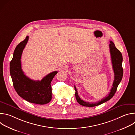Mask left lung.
<instances>
[{"label": "left lung", "mask_w": 135, "mask_h": 135, "mask_svg": "<svg viewBox=\"0 0 135 135\" xmlns=\"http://www.w3.org/2000/svg\"><path fill=\"white\" fill-rule=\"evenodd\" d=\"M109 44V50L111 56L112 64L113 66V69L114 73V80L112 85V89L110 91V92L108 93V95L106 97L101 99V100L98 101V102L90 103L89 102H84L82 99H81L78 95V91L74 86L75 90V97L76 100L81 105L85 106V107H94L96 106H98L103 103H104L109 100H110L115 94V92L117 91L118 86L120 84V82L122 80L123 70L122 68V60L123 57L122 55L121 52L116 47L112 41H110Z\"/></svg>", "instance_id": "8db88e82"}]
</instances>
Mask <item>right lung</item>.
<instances>
[{
	"mask_svg": "<svg viewBox=\"0 0 135 135\" xmlns=\"http://www.w3.org/2000/svg\"><path fill=\"white\" fill-rule=\"evenodd\" d=\"M28 40L29 37L27 36L16 47L10 62V74L14 88L19 96L31 103L44 105L51 100V83L57 71L49 74L41 81L32 80L24 74L21 68V58Z\"/></svg>",
	"mask_w": 135,
	"mask_h": 135,
	"instance_id": "obj_1",
	"label": "right lung"
}]
</instances>
